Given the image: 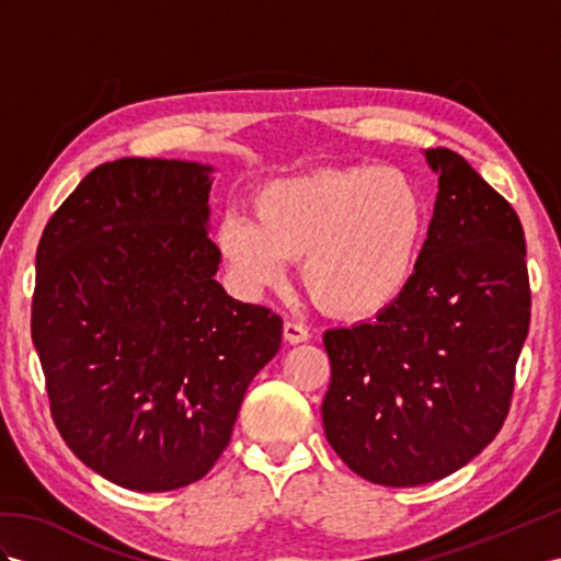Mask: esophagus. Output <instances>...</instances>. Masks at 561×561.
I'll list each match as a JSON object with an SVG mask.
<instances>
[{"instance_id": "34e87169", "label": "esophagus", "mask_w": 561, "mask_h": 561, "mask_svg": "<svg viewBox=\"0 0 561 561\" xmlns=\"http://www.w3.org/2000/svg\"><path fill=\"white\" fill-rule=\"evenodd\" d=\"M310 339L308 329L300 327L296 322H284V341L291 343V346H296V343H306Z\"/></svg>"}]
</instances>
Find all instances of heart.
Here are the masks:
<instances>
[{
  "instance_id": "obj_1",
  "label": "heart",
  "mask_w": 561,
  "mask_h": 561,
  "mask_svg": "<svg viewBox=\"0 0 561 561\" xmlns=\"http://www.w3.org/2000/svg\"><path fill=\"white\" fill-rule=\"evenodd\" d=\"M253 218L229 213L215 243L239 289L277 286L286 261L314 304L334 318L371 320L405 296L426 237V201L398 168H329L272 180Z\"/></svg>"
}]
</instances>
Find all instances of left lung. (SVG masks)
Instances as JSON below:
<instances>
[{
	"label": "left lung",
	"mask_w": 561,
	"mask_h": 561,
	"mask_svg": "<svg viewBox=\"0 0 561 561\" xmlns=\"http://www.w3.org/2000/svg\"><path fill=\"white\" fill-rule=\"evenodd\" d=\"M424 158L438 194L410 289L375 322L324 332V436L393 488L448 477L497 436L530 322L519 215L459 153Z\"/></svg>",
	"instance_id": "left-lung-1"
}]
</instances>
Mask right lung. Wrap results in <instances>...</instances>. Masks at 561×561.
<instances>
[{"label": "right lung", "mask_w": 561, "mask_h": 561, "mask_svg": "<svg viewBox=\"0 0 561 561\" xmlns=\"http://www.w3.org/2000/svg\"><path fill=\"white\" fill-rule=\"evenodd\" d=\"M213 165L94 168L37 247L33 343L51 417L106 481L163 493L204 479L282 320L227 296L208 237Z\"/></svg>", "instance_id": "right-lung-1"}]
</instances>
